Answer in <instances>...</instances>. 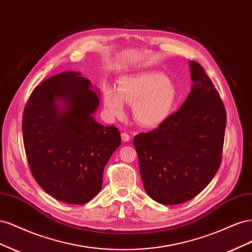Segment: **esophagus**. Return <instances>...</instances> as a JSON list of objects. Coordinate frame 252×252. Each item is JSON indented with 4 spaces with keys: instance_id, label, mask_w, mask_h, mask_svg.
<instances>
[{
    "instance_id": "esophagus-1",
    "label": "esophagus",
    "mask_w": 252,
    "mask_h": 252,
    "mask_svg": "<svg viewBox=\"0 0 252 252\" xmlns=\"http://www.w3.org/2000/svg\"><path fill=\"white\" fill-rule=\"evenodd\" d=\"M121 138H122V141H123V142H128L129 140H130V135H129L126 132H122L121 133Z\"/></svg>"
}]
</instances>
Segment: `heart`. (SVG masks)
I'll list each match as a JSON object with an SVG mask.
<instances>
[{
	"label": "heart",
	"mask_w": 252,
	"mask_h": 252,
	"mask_svg": "<svg viewBox=\"0 0 252 252\" xmlns=\"http://www.w3.org/2000/svg\"><path fill=\"white\" fill-rule=\"evenodd\" d=\"M177 101V88L164 73L146 71L123 75L117 90L103 87L104 106L110 116L124 113V102L132 105L134 120L146 128L158 127L170 117Z\"/></svg>",
	"instance_id": "1"
}]
</instances>
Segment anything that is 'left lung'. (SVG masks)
<instances>
[{
    "label": "left lung",
    "instance_id": "obj_1",
    "mask_svg": "<svg viewBox=\"0 0 252 252\" xmlns=\"http://www.w3.org/2000/svg\"><path fill=\"white\" fill-rule=\"evenodd\" d=\"M191 91L180 109L155 130L134 136L145 191L156 202L193 199L220 164L226 110L204 68L189 61Z\"/></svg>",
    "mask_w": 252,
    "mask_h": 252
}]
</instances>
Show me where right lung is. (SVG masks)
Listing matches in <instances>:
<instances>
[{"label":"right lung","mask_w":252,"mask_h":252,"mask_svg":"<svg viewBox=\"0 0 252 252\" xmlns=\"http://www.w3.org/2000/svg\"><path fill=\"white\" fill-rule=\"evenodd\" d=\"M98 90L77 71L36 86L23 112V140L30 170L45 192L81 205L101 191L103 171L121 144L117 127L94 120Z\"/></svg>","instance_id":"obj_1"}]
</instances>
